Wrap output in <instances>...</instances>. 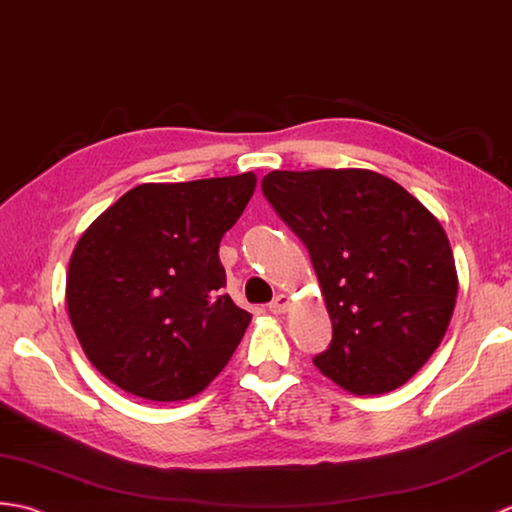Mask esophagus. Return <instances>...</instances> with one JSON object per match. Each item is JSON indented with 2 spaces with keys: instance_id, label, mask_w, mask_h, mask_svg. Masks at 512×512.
<instances>
[{
  "instance_id": "34e87169",
  "label": "esophagus",
  "mask_w": 512,
  "mask_h": 512,
  "mask_svg": "<svg viewBox=\"0 0 512 512\" xmlns=\"http://www.w3.org/2000/svg\"><path fill=\"white\" fill-rule=\"evenodd\" d=\"M289 306H291L289 295L280 293V295H276L274 300H271V304H269V311L274 313V315H282V313H287V311H289Z\"/></svg>"
}]
</instances>
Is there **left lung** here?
<instances>
[{
	"label": "left lung",
	"mask_w": 512,
	"mask_h": 512,
	"mask_svg": "<svg viewBox=\"0 0 512 512\" xmlns=\"http://www.w3.org/2000/svg\"><path fill=\"white\" fill-rule=\"evenodd\" d=\"M263 192L309 249L333 322L317 370L359 396L401 388L456 306V260L440 221L366 168L271 170Z\"/></svg>",
	"instance_id": "8db88e82"
}]
</instances>
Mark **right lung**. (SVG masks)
<instances>
[{"instance_id": "add662e5", "label": "right lung", "mask_w": 512, "mask_h": 512, "mask_svg": "<svg viewBox=\"0 0 512 512\" xmlns=\"http://www.w3.org/2000/svg\"><path fill=\"white\" fill-rule=\"evenodd\" d=\"M256 175L131 188L87 227L65 300L94 368L146 401H186L225 368L252 322L219 260Z\"/></svg>"}]
</instances>
